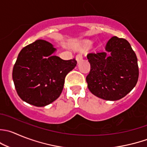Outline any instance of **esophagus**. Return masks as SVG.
<instances>
[{"mask_svg": "<svg viewBox=\"0 0 147 147\" xmlns=\"http://www.w3.org/2000/svg\"><path fill=\"white\" fill-rule=\"evenodd\" d=\"M76 59L77 61H78V62H80L81 60L82 59V54H78V55H77L76 56Z\"/></svg>", "mask_w": 147, "mask_h": 147, "instance_id": "esophagus-1", "label": "esophagus"}]
</instances>
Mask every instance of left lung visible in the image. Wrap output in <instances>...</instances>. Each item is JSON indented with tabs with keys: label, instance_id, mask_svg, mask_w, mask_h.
<instances>
[{
	"label": "left lung",
	"instance_id": "left-lung-1",
	"mask_svg": "<svg viewBox=\"0 0 147 147\" xmlns=\"http://www.w3.org/2000/svg\"><path fill=\"white\" fill-rule=\"evenodd\" d=\"M90 71L86 77L88 88L95 96L117 100L136 86L139 78L137 57L127 40L113 36L105 52L87 55Z\"/></svg>",
	"mask_w": 147,
	"mask_h": 147
}]
</instances>
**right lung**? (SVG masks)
Returning a JSON list of instances; mask_svg holds the SVG:
<instances>
[{
  "label": "right lung",
  "instance_id": "1",
  "mask_svg": "<svg viewBox=\"0 0 147 147\" xmlns=\"http://www.w3.org/2000/svg\"><path fill=\"white\" fill-rule=\"evenodd\" d=\"M55 51L52 44L39 39L19 52L12 75L17 93L24 101L42 107L59 97L65 77L77 61L62 59L53 55Z\"/></svg>",
  "mask_w": 147,
  "mask_h": 147
}]
</instances>
